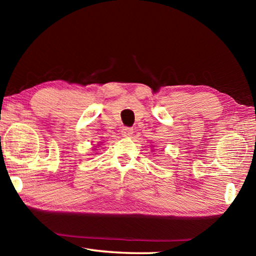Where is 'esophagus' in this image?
I'll return each mask as SVG.
<instances>
[{"label":"esophagus","instance_id":"1","mask_svg":"<svg viewBox=\"0 0 256 256\" xmlns=\"http://www.w3.org/2000/svg\"><path fill=\"white\" fill-rule=\"evenodd\" d=\"M133 134V130L131 128H122V136L125 138H130Z\"/></svg>","mask_w":256,"mask_h":256}]
</instances>
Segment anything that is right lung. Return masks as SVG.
<instances>
[{
  "label": "right lung",
  "mask_w": 256,
  "mask_h": 256,
  "mask_svg": "<svg viewBox=\"0 0 256 256\" xmlns=\"http://www.w3.org/2000/svg\"><path fill=\"white\" fill-rule=\"evenodd\" d=\"M98 146H100V144H98ZM96 148H97V146H96ZM96 148H94V150H96Z\"/></svg>",
  "instance_id": "obj_1"
}]
</instances>
